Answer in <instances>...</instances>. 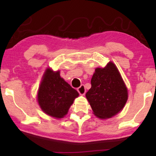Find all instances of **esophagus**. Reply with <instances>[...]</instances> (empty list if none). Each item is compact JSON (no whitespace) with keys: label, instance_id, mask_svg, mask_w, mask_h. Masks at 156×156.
Here are the masks:
<instances>
[{"label":"esophagus","instance_id":"1","mask_svg":"<svg viewBox=\"0 0 156 156\" xmlns=\"http://www.w3.org/2000/svg\"><path fill=\"white\" fill-rule=\"evenodd\" d=\"M77 91H78V92L80 93V94L84 95V94L86 93V89H85L84 85V84L81 85V86L77 89Z\"/></svg>","mask_w":156,"mask_h":156}]
</instances>
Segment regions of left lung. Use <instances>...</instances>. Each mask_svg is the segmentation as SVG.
<instances>
[{
    "label": "left lung",
    "instance_id": "1",
    "mask_svg": "<svg viewBox=\"0 0 156 156\" xmlns=\"http://www.w3.org/2000/svg\"><path fill=\"white\" fill-rule=\"evenodd\" d=\"M91 84L86 97L96 116L101 119H109L123 109L128 99V90L112 62L105 67L95 69Z\"/></svg>",
    "mask_w": 156,
    "mask_h": 156
}]
</instances>
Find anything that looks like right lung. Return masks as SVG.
<instances>
[{
    "instance_id": "right-lung-1",
    "label": "right lung",
    "mask_w": 156,
    "mask_h": 156,
    "mask_svg": "<svg viewBox=\"0 0 156 156\" xmlns=\"http://www.w3.org/2000/svg\"><path fill=\"white\" fill-rule=\"evenodd\" d=\"M77 97V91L61 77L59 71L46 69L37 92L38 104L44 113L57 119L63 118Z\"/></svg>"
}]
</instances>
